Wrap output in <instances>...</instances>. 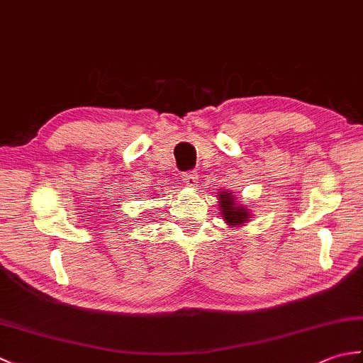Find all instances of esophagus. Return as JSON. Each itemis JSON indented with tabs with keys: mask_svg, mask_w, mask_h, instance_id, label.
<instances>
[{
	"mask_svg": "<svg viewBox=\"0 0 363 363\" xmlns=\"http://www.w3.org/2000/svg\"><path fill=\"white\" fill-rule=\"evenodd\" d=\"M182 181H184V184H186V186L194 187V186H196V182H198V173L186 172L182 174Z\"/></svg>",
	"mask_w": 363,
	"mask_h": 363,
	"instance_id": "obj_1",
	"label": "esophagus"
}]
</instances>
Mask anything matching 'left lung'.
<instances>
[{
  "mask_svg": "<svg viewBox=\"0 0 363 363\" xmlns=\"http://www.w3.org/2000/svg\"><path fill=\"white\" fill-rule=\"evenodd\" d=\"M218 203L223 218H225V221L230 228H240L243 223L251 218L250 209H246L245 206L235 204V198L233 196V194L221 191L218 195Z\"/></svg>",
  "mask_w": 363,
  "mask_h": 363,
  "instance_id": "8db88e82",
  "label": "left lung"
}]
</instances>
